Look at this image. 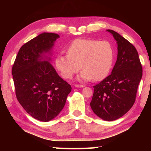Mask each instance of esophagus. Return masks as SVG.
Returning <instances> with one entry per match:
<instances>
[{
	"label": "esophagus",
	"instance_id": "esophagus-1",
	"mask_svg": "<svg viewBox=\"0 0 151 151\" xmlns=\"http://www.w3.org/2000/svg\"><path fill=\"white\" fill-rule=\"evenodd\" d=\"M75 86L76 88H83L85 86H84L83 85H75Z\"/></svg>",
	"mask_w": 151,
	"mask_h": 151
}]
</instances>
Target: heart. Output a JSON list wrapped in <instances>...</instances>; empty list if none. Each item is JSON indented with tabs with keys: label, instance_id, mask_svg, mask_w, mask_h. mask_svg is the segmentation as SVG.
<instances>
[{
	"label": "heart",
	"instance_id": "1",
	"mask_svg": "<svg viewBox=\"0 0 151 151\" xmlns=\"http://www.w3.org/2000/svg\"><path fill=\"white\" fill-rule=\"evenodd\" d=\"M66 52L67 55H59L55 59L56 67L64 78H70L81 67L78 80L99 81L111 70L114 52L109 42L78 39L70 43Z\"/></svg>",
	"mask_w": 151,
	"mask_h": 151
}]
</instances>
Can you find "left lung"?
<instances>
[{"label": "left lung", "instance_id": "8db88e82", "mask_svg": "<svg viewBox=\"0 0 151 151\" xmlns=\"http://www.w3.org/2000/svg\"><path fill=\"white\" fill-rule=\"evenodd\" d=\"M106 31L116 41L117 59L111 75L93 86L90 105L96 115L112 121L126 114L134 104L142 68L134 46L114 30Z\"/></svg>", "mask_w": 151, "mask_h": 151}]
</instances>
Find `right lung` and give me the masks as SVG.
<instances>
[{
    "instance_id": "1",
    "label": "right lung",
    "mask_w": 151,
    "mask_h": 151,
    "mask_svg": "<svg viewBox=\"0 0 151 151\" xmlns=\"http://www.w3.org/2000/svg\"><path fill=\"white\" fill-rule=\"evenodd\" d=\"M59 37L55 33L43 32L25 43L12 68L17 100L27 113L42 122L60 113L72 89L50 63L48 55H52Z\"/></svg>"
}]
</instances>
